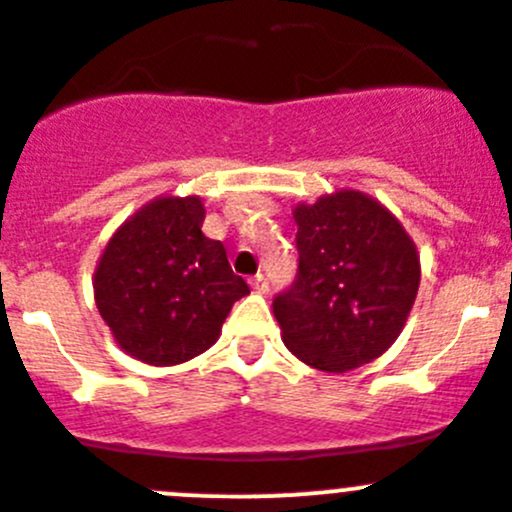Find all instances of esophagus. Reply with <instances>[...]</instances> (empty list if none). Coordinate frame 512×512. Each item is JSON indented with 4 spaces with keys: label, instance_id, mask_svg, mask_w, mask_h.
<instances>
[{
    "label": "esophagus",
    "instance_id": "obj_1",
    "mask_svg": "<svg viewBox=\"0 0 512 512\" xmlns=\"http://www.w3.org/2000/svg\"><path fill=\"white\" fill-rule=\"evenodd\" d=\"M250 285H252V290L262 292V295H265V292L270 290V280H267V277L262 275V272H257L255 277H250Z\"/></svg>",
    "mask_w": 512,
    "mask_h": 512
}]
</instances>
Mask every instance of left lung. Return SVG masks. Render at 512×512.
I'll list each match as a JSON object with an SVG mask.
<instances>
[{
	"label": "left lung",
	"instance_id": "left-lung-1",
	"mask_svg": "<svg viewBox=\"0 0 512 512\" xmlns=\"http://www.w3.org/2000/svg\"><path fill=\"white\" fill-rule=\"evenodd\" d=\"M297 275L272 312L292 355L325 372L372 362L398 340L420 287L413 240L355 190L295 207Z\"/></svg>",
	"mask_w": 512,
	"mask_h": 512
}]
</instances>
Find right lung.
Here are the masks:
<instances>
[{"mask_svg":"<svg viewBox=\"0 0 512 512\" xmlns=\"http://www.w3.org/2000/svg\"><path fill=\"white\" fill-rule=\"evenodd\" d=\"M202 222L200 197H160L114 232L94 272L99 315L117 345L147 365L205 352L232 305L250 295Z\"/></svg>","mask_w":512,"mask_h":512,"instance_id":"right-lung-1","label":"right lung"}]
</instances>
